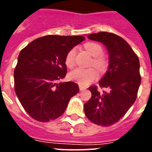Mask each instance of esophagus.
I'll return each mask as SVG.
<instances>
[{
    "mask_svg": "<svg viewBox=\"0 0 152 152\" xmlns=\"http://www.w3.org/2000/svg\"><path fill=\"white\" fill-rule=\"evenodd\" d=\"M79 88H80V91H83V90H85V89H86L84 87H82V86H80V85L79 86Z\"/></svg>",
    "mask_w": 152,
    "mask_h": 152,
    "instance_id": "obj_1",
    "label": "esophagus"
}]
</instances>
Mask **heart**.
Instances as JSON below:
<instances>
[{
    "label": "heart",
    "mask_w": 152,
    "mask_h": 152,
    "mask_svg": "<svg viewBox=\"0 0 152 152\" xmlns=\"http://www.w3.org/2000/svg\"><path fill=\"white\" fill-rule=\"evenodd\" d=\"M84 47L94 57L91 64L94 65L100 72L106 71L108 66V60L102 54L103 49L101 45L96 42H88L84 45ZM76 54V48L71 49L67 53L64 63L68 68H72L75 65ZM69 78L71 80L79 83L80 85L87 86L98 78V72L94 68H76L69 72Z\"/></svg>",
    "instance_id": "heart-1"
}]
</instances>
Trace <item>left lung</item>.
<instances>
[{
    "mask_svg": "<svg viewBox=\"0 0 152 152\" xmlns=\"http://www.w3.org/2000/svg\"><path fill=\"white\" fill-rule=\"evenodd\" d=\"M88 37L103 43L108 50V70L99 82L108 91L99 92L97 86L90 87L91 98L84 104V113L94 124L110 126L118 122L137 99L141 82L140 61L127 42L117 34L99 32Z\"/></svg>",
    "mask_w": 152,
    "mask_h": 152,
    "instance_id": "1",
    "label": "left lung"
}]
</instances>
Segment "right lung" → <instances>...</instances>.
Here are the masks:
<instances>
[{
	"label": "right lung",
	"mask_w": 152,
	"mask_h": 152,
	"mask_svg": "<svg viewBox=\"0 0 152 152\" xmlns=\"http://www.w3.org/2000/svg\"><path fill=\"white\" fill-rule=\"evenodd\" d=\"M84 39L83 36L46 35L20 51L14 71L15 91L34 120L46 122L59 118L70 99L79 92L77 83L57 82L66 76L67 53Z\"/></svg>",
	"instance_id": "1"
}]
</instances>
